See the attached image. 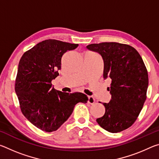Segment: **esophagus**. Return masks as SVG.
<instances>
[{
	"mask_svg": "<svg viewBox=\"0 0 159 159\" xmlns=\"http://www.w3.org/2000/svg\"><path fill=\"white\" fill-rule=\"evenodd\" d=\"M88 102L90 104H93L95 102V99H94L93 97L92 96H88Z\"/></svg>",
	"mask_w": 159,
	"mask_h": 159,
	"instance_id": "34e87169",
	"label": "esophagus"
}]
</instances>
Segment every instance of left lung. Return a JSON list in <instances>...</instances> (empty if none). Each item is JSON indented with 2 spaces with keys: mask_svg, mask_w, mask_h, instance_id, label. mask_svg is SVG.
Segmentation results:
<instances>
[{
  "mask_svg": "<svg viewBox=\"0 0 159 159\" xmlns=\"http://www.w3.org/2000/svg\"><path fill=\"white\" fill-rule=\"evenodd\" d=\"M87 48L100 54L104 79L111 80L107 88L111 99L103 103L105 113L96 120L107 131L119 133L135 122L143 107L149 84L147 69L139 52L129 45L105 42Z\"/></svg>",
  "mask_w": 159,
  "mask_h": 159,
  "instance_id": "1",
  "label": "left lung"
}]
</instances>
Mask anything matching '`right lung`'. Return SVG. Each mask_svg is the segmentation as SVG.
I'll use <instances>...</instances> for the list:
<instances>
[{"mask_svg": "<svg viewBox=\"0 0 159 159\" xmlns=\"http://www.w3.org/2000/svg\"><path fill=\"white\" fill-rule=\"evenodd\" d=\"M79 44L55 39L40 42L24 53L19 62L15 90L23 115L43 131H55L68 119L79 102L86 103L81 93H62L52 87L59 76L61 57Z\"/></svg>", "mask_w": 159, "mask_h": 159, "instance_id": "obj_1", "label": "right lung"}]
</instances>
